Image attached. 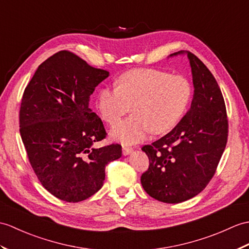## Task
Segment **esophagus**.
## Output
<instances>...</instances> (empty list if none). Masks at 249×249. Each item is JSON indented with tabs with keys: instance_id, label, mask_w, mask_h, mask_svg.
Returning a JSON list of instances; mask_svg holds the SVG:
<instances>
[{
	"instance_id": "34e87169",
	"label": "esophagus",
	"mask_w": 249,
	"mask_h": 249,
	"mask_svg": "<svg viewBox=\"0 0 249 249\" xmlns=\"http://www.w3.org/2000/svg\"><path fill=\"white\" fill-rule=\"evenodd\" d=\"M132 153V148L131 147H125L123 146V155L127 156V155H130Z\"/></svg>"
}]
</instances>
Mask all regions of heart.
Masks as SVG:
<instances>
[{
	"label": "heart",
	"instance_id": "heart-1",
	"mask_svg": "<svg viewBox=\"0 0 249 249\" xmlns=\"http://www.w3.org/2000/svg\"><path fill=\"white\" fill-rule=\"evenodd\" d=\"M192 95V85L182 75L136 69L121 74L115 88L98 90L95 106L108 124L117 123L132 107L134 113L110 130L114 141L132 145L151 131L160 135L174 128L187 112Z\"/></svg>",
	"mask_w": 249,
	"mask_h": 249
}]
</instances>
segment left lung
Returning <instances> with one entry per match:
<instances>
[{
	"mask_svg": "<svg viewBox=\"0 0 249 249\" xmlns=\"http://www.w3.org/2000/svg\"><path fill=\"white\" fill-rule=\"evenodd\" d=\"M188 56L194 86L190 110L169 134L142 147L149 159L141 176L145 192L166 204L194 197L213 177L226 147L228 121L222 91L212 73L191 52Z\"/></svg>",
	"mask_w": 249,
	"mask_h": 249,
	"instance_id": "8db88e82",
	"label": "left lung"
}]
</instances>
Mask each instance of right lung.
<instances>
[{
    "label": "right lung",
    "mask_w": 249,
    "mask_h": 249,
    "mask_svg": "<svg viewBox=\"0 0 249 249\" xmlns=\"http://www.w3.org/2000/svg\"><path fill=\"white\" fill-rule=\"evenodd\" d=\"M109 72L68 51L42 62L23 93L20 134L34 172L55 197L77 203L95 194L105 166L122 156L119 144L94 148L106 138L90 95Z\"/></svg>",
    "instance_id": "obj_1"
}]
</instances>
